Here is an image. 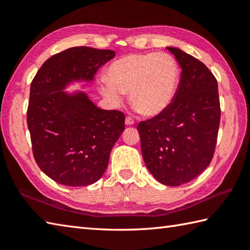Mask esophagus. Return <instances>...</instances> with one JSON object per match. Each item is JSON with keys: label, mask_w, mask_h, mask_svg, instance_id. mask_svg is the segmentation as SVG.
<instances>
[{"label": "esophagus", "mask_w": 250, "mask_h": 250, "mask_svg": "<svg viewBox=\"0 0 250 250\" xmlns=\"http://www.w3.org/2000/svg\"><path fill=\"white\" fill-rule=\"evenodd\" d=\"M125 125H134V120L131 118V117H126L125 118Z\"/></svg>", "instance_id": "esophagus-1"}]
</instances>
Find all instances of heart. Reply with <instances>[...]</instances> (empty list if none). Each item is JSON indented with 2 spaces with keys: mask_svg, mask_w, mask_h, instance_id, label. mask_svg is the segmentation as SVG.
<instances>
[{
  "mask_svg": "<svg viewBox=\"0 0 250 250\" xmlns=\"http://www.w3.org/2000/svg\"><path fill=\"white\" fill-rule=\"evenodd\" d=\"M180 71L176 60L167 54H130L116 60L107 70V81L100 92L117 107L130 92L132 105L146 117L166 113L176 98Z\"/></svg>",
  "mask_w": 250,
  "mask_h": 250,
  "instance_id": "heart-1",
  "label": "heart"
}]
</instances>
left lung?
<instances>
[{
    "instance_id": "8db88e82",
    "label": "left lung",
    "mask_w": 250,
    "mask_h": 250,
    "mask_svg": "<svg viewBox=\"0 0 250 250\" xmlns=\"http://www.w3.org/2000/svg\"><path fill=\"white\" fill-rule=\"evenodd\" d=\"M182 68L176 98L166 113L137 125L142 155L159 183L176 187L198 177L213 158L220 122L218 83L207 66L167 47Z\"/></svg>"
}]
</instances>
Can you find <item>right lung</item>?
Segmentation results:
<instances>
[{
  "instance_id": "right-lung-1",
  "label": "right lung",
  "mask_w": 250,
  "mask_h": 250,
  "mask_svg": "<svg viewBox=\"0 0 250 250\" xmlns=\"http://www.w3.org/2000/svg\"><path fill=\"white\" fill-rule=\"evenodd\" d=\"M113 50L72 47L50 57L31 83L26 122L37 166L70 187L92 185L103 176L111 148L125 131V115L98 107L83 90Z\"/></svg>"
}]
</instances>
